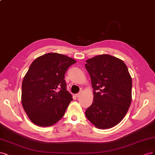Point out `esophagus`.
<instances>
[{
    "label": "esophagus",
    "instance_id": "34e87169",
    "mask_svg": "<svg viewBox=\"0 0 155 155\" xmlns=\"http://www.w3.org/2000/svg\"><path fill=\"white\" fill-rule=\"evenodd\" d=\"M81 95V93L79 92V93H77V94H75V97H79Z\"/></svg>",
    "mask_w": 155,
    "mask_h": 155
}]
</instances>
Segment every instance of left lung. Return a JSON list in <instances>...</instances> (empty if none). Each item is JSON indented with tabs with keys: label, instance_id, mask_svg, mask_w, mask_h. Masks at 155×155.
<instances>
[{
	"label": "left lung",
	"instance_id": "1",
	"mask_svg": "<svg viewBox=\"0 0 155 155\" xmlns=\"http://www.w3.org/2000/svg\"><path fill=\"white\" fill-rule=\"evenodd\" d=\"M91 77L93 101L86 116L98 129L115 126L131 103L132 79L125 63L109 54H100L85 64Z\"/></svg>",
	"mask_w": 155,
	"mask_h": 155
}]
</instances>
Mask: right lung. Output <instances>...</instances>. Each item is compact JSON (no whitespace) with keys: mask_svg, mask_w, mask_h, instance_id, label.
<instances>
[{"mask_svg":"<svg viewBox=\"0 0 155 155\" xmlns=\"http://www.w3.org/2000/svg\"><path fill=\"white\" fill-rule=\"evenodd\" d=\"M72 58L49 53L31 63L22 84V104L30 120L38 126L61 120L73 100L67 91L65 73L76 63Z\"/></svg>","mask_w":155,"mask_h":155,"instance_id":"1","label":"right lung"}]
</instances>
